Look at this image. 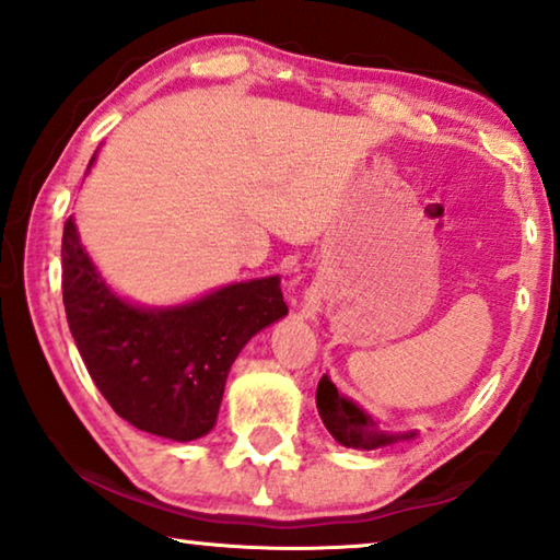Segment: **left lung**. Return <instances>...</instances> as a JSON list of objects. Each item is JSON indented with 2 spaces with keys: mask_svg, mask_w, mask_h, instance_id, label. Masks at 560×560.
I'll return each mask as SVG.
<instances>
[{
  "mask_svg": "<svg viewBox=\"0 0 560 560\" xmlns=\"http://www.w3.org/2000/svg\"><path fill=\"white\" fill-rule=\"evenodd\" d=\"M316 410H319V417L324 428L329 430V435L345 447L380 450L417 438V430L392 432L382 428L377 417L362 410L354 399L341 395L337 385L329 380V374H324L319 380V387H316Z\"/></svg>",
  "mask_w": 560,
  "mask_h": 560,
  "instance_id": "left-lung-1",
  "label": "left lung"
}]
</instances>
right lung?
<instances>
[{
	"label": "right lung",
	"instance_id": "obj_1",
	"mask_svg": "<svg viewBox=\"0 0 560 560\" xmlns=\"http://www.w3.org/2000/svg\"><path fill=\"white\" fill-rule=\"evenodd\" d=\"M97 161V150L88 173ZM281 277L223 283L168 306L130 302L105 281L70 215L62 233V302L72 339L103 397L132 428L190 442L215 428L231 364L289 314Z\"/></svg>",
	"mask_w": 560,
	"mask_h": 560
}]
</instances>
